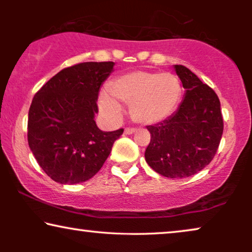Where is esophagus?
I'll use <instances>...</instances> for the list:
<instances>
[{"label":"esophagus","instance_id":"34e87169","mask_svg":"<svg viewBox=\"0 0 252 252\" xmlns=\"http://www.w3.org/2000/svg\"><path fill=\"white\" fill-rule=\"evenodd\" d=\"M136 132V128H133V127H126L125 130H124V133L125 134H134Z\"/></svg>","mask_w":252,"mask_h":252}]
</instances>
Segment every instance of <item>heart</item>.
<instances>
[{
	"label": "heart",
	"instance_id": "b5f03b06",
	"mask_svg": "<svg viewBox=\"0 0 252 252\" xmlns=\"http://www.w3.org/2000/svg\"><path fill=\"white\" fill-rule=\"evenodd\" d=\"M109 92L117 102L129 105L134 122L153 125L171 117L182 96L181 81L173 73L133 71L110 82ZM109 96H102L101 109L106 115L117 117L120 108Z\"/></svg>",
	"mask_w": 252,
	"mask_h": 252
}]
</instances>
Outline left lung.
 Listing matches in <instances>:
<instances>
[{
  "label": "left lung",
  "instance_id": "1",
  "mask_svg": "<svg viewBox=\"0 0 252 252\" xmlns=\"http://www.w3.org/2000/svg\"><path fill=\"white\" fill-rule=\"evenodd\" d=\"M175 71L186 89L179 109L156 125L147 126L150 143L146 157L149 166L166 178L190 177L213 159L223 132L218 95L184 65Z\"/></svg>",
  "mask_w": 252,
  "mask_h": 252
}]
</instances>
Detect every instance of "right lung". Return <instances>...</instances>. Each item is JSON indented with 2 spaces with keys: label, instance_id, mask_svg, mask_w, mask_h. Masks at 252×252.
<instances>
[{
  "label": "right lung",
  "instance_id": "1",
  "mask_svg": "<svg viewBox=\"0 0 252 252\" xmlns=\"http://www.w3.org/2000/svg\"><path fill=\"white\" fill-rule=\"evenodd\" d=\"M113 62H86L65 67L34 95L27 140L48 177L60 184H79L94 177L124 129L102 132L96 126L99 87Z\"/></svg>",
  "mask_w": 252,
  "mask_h": 252
}]
</instances>
